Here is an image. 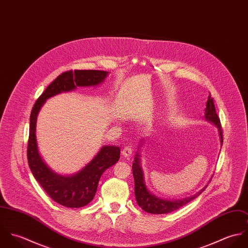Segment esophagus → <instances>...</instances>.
Wrapping results in <instances>:
<instances>
[{"label":"esophagus","mask_w":248,"mask_h":248,"mask_svg":"<svg viewBox=\"0 0 248 248\" xmlns=\"http://www.w3.org/2000/svg\"><path fill=\"white\" fill-rule=\"evenodd\" d=\"M133 154V149L130 147V146H127V147H124V149L122 150V155L125 156V157H129L131 156Z\"/></svg>","instance_id":"1"}]
</instances>
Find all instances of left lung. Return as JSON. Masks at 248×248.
Returning a JSON list of instances; mask_svg holds the SVG:
<instances>
[{
  "label": "left lung",
  "instance_id": "1",
  "mask_svg": "<svg viewBox=\"0 0 248 248\" xmlns=\"http://www.w3.org/2000/svg\"><path fill=\"white\" fill-rule=\"evenodd\" d=\"M204 110H205V113H204L205 120L212 123L217 127L218 137H219V142H220V145L222 146V133H221L220 121L216 112L214 100L211 96L208 97V100L206 102V108ZM145 138H141L140 140L139 150L136 154L134 163L132 166L133 176L135 179V195H136L137 202L145 212L151 213V214H167V213L176 211L178 208L182 207L183 205L187 204L191 201L195 200L205 190L208 183L202 189L197 192L195 195L187 198H183L181 200H164L151 193L146 185L144 172L142 169L141 147H143L146 140Z\"/></svg>",
  "mask_w": 248,
  "mask_h": 248
}]
</instances>
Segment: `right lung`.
<instances>
[{"mask_svg": "<svg viewBox=\"0 0 248 248\" xmlns=\"http://www.w3.org/2000/svg\"><path fill=\"white\" fill-rule=\"evenodd\" d=\"M108 74L103 71H69L51 82L32 108L30 119V138L28 159L31 173L46 193L57 203L79 208L90 203L96 193L99 179L108 168L115 164L120 157V148L103 146L95 156L81 170L72 175H60L53 171L43 159L37 144V116L45 102L59 93H69L77 87H95L100 85Z\"/></svg>", "mask_w": 248, "mask_h": 248, "instance_id": "right-lung-1", "label": "right lung"}]
</instances>
